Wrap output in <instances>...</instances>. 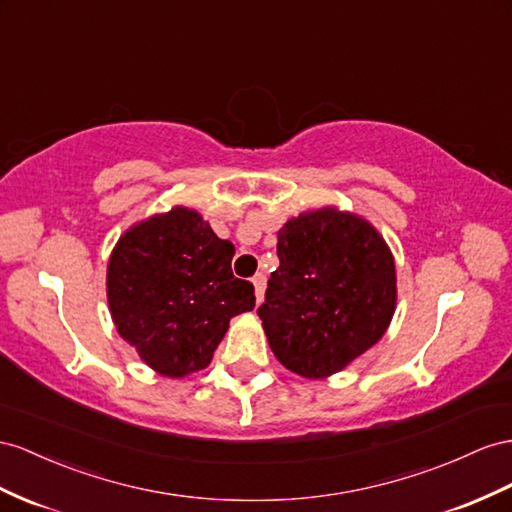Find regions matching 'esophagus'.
<instances>
[{"label":"esophagus","instance_id":"esophagus-1","mask_svg":"<svg viewBox=\"0 0 512 512\" xmlns=\"http://www.w3.org/2000/svg\"><path fill=\"white\" fill-rule=\"evenodd\" d=\"M253 285H255V298H257V303H261V300H264V292H266V277L264 274H255L253 277Z\"/></svg>","mask_w":512,"mask_h":512}]
</instances>
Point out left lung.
Masks as SVG:
<instances>
[{
  "mask_svg": "<svg viewBox=\"0 0 512 512\" xmlns=\"http://www.w3.org/2000/svg\"><path fill=\"white\" fill-rule=\"evenodd\" d=\"M264 322L287 370L331 376L383 337L396 309V266L381 235L333 207L287 220L277 238Z\"/></svg>",
  "mask_w": 512,
  "mask_h": 512,
  "instance_id": "1",
  "label": "left lung"
}]
</instances>
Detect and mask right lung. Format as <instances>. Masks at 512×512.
<instances>
[{
  "mask_svg": "<svg viewBox=\"0 0 512 512\" xmlns=\"http://www.w3.org/2000/svg\"><path fill=\"white\" fill-rule=\"evenodd\" d=\"M235 248L194 209L175 207L131 227L108 264L116 331L162 376L203 370L229 320L255 307L251 281L235 279Z\"/></svg>",
  "mask_w": 512,
  "mask_h": 512,
  "instance_id": "add662e5",
  "label": "right lung"
}]
</instances>
